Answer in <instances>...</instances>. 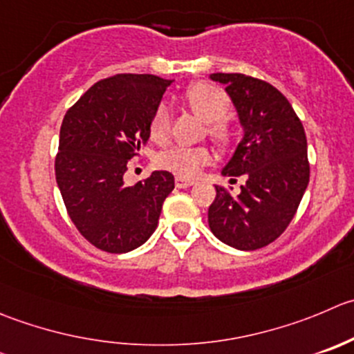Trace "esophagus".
<instances>
[{"instance_id": "1", "label": "esophagus", "mask_w": 354, "mask_h": 354, "mask_svg": "<svg viewBox=\"0 0 354 354\" xmlns=\"http://www.w3.org/2000/svg\"><path fill=\"white\" fill-rule=\"evenodd\" d=\"M174 183H176L178 188H188L194 185V180H190V178H181V176H176V180H174Z\"/></svg>"}]
</instances>
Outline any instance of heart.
<instances>
[{
  "label": "heart",
  "instance_id": "1",
  "mask_svg": "<svg viewBox=\"0 0 354 354\" xmlns=\"http://www.w3.org/2000/svg\"><path fill=\"white\" fill-rule=\"evenodd\" d=\"M183 102L195 115L205 121V131L212 142L219 147H230L235 142V126L226 118L232 104L225 91L209 82H194L183 91ZM149 135L150 140L159 145L167 143L171 135V112L167 105L159 104L152 112ZM209 160L211 150L205 145L174 147L160 153L157 164L176 176L190 178Z\"/></svg>",
  "mask_w": 354,
  "mask_h": 354
}]
</instances>
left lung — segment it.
Returning <instances> with one entry per match:
<instances>
[{
    "mask_svg": "<svg viewBox=\"0 0 354 354\" xmlns=\"http://www.w3.org/2000/svg\"><path fill=\"white\" fill-rule=\"evenodd\" d=\"M232 98L243 138L223 174L245 178L240 194L216 185L209 205L211 232L226 245L256 250L279 239L296 214L310 181L308 143L292 105L263 79L243 74H211Z\"/></svg>",
    "mask_w": 354,
    "mask_h": 354,
    "instance_id": "obj_1",
    "label": "left lung"
}]
</instances>
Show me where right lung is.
I'll return each instance as SVG.
<instances>
[{"label": "right lung", "instance_id": "right-lung-1", "mask_svg": "<svg viewBox=\"0 0 354 354\" xmlns=\"http://www.w3.org/2000/svg\"><path fill=\"white\" fill-rule=\"evenodd\" d=\"M169 79L118 74L95 82L67 111L55 157V176L68 218L90 243L112 254L149 240L174 176L153 171L128 187V160L149 140V121Z\"/></svg>", "mask_w": 354, "mask_h": 354}]
</instances>
